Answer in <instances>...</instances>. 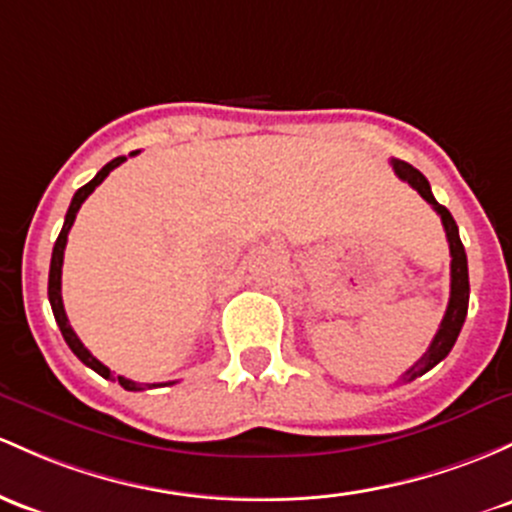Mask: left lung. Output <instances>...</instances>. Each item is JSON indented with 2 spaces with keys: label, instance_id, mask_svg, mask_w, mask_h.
Here are the masks:
<instances>
[{
  "label": "left lung",
  "instance_id": "1",
  "mask_svg": "<svg viewBox=\"0 0 512 512\" xmlns=\"http://www.w3.org/2000/svg\"><path fill=\"white\" fill-rule=\"evenodd\" d=\"M391 165H393V172H396L403 182L411 184L415 192L423 196L432 209L440 213L442 226H445V233H447L449 255H452V265H449V269H452L449 303H447L445 318H442L440 323V330H437V335L432 338L428 352H425V355L420 357L411 369H406V372L401 374V379H398V381H413L415 376H423L425 372H430L435 364H440L442 359L449 355V350H452L454 342L459 338V330H462L464 318H466V308H469V267H466V252H464L462 240H459L457 223H454L452 213L435 201V196L430 192L428 179L415 170L413 165H408V162L403 160H391Z\"/></svg>",
  "mask_w": 512,
  "mask_h": 512
}]
</instances>
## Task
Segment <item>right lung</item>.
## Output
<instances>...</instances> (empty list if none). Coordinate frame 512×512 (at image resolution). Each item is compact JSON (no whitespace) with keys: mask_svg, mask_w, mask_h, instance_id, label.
<instances>
[{"mask_svg":"<svg viewBox=\"0 0 512 512\" xmlns=\"http://www.w3.org/2000/svg\"><path fill=\"white\" fill-rule=\"evenodd\" d=\"M136 153H138V150H136ZM136 153H131V155H136ZM121 162H126V157H114V160H111V162H106V165L97 172V177H94L92 182L84 184V187L77 189L75 196H72L70 209H67V213H65L63 230H60L58 240H55L53 257H50V274H48V299H50V308H53V316H55V320H58L60 333H63L65 342H67V345H70V350L75 352L77 359H80L82 364H87L89 369H94V372L104 376V379H111V369L106 367V364H101L99 359L94 357L92 352H89L87 347L82 345V340L77 338L75 330H72L70 320H67L65 306H63V294H60V286H63V257H65V245H67V233H70L72 223H75L77 211H80V206L84 204V199H87V196L92 194L94 189H97L106 177H109V172L116 170V167H119ZM119 384L126 391H143V389H153V386H170V384H174V381H167V384H138V381H131V379H126V376H119Z\"/></svg>","mask_w":512,"mask_h":512,"instance_id":"obj_1","label":"right lung"}]
</instances>
